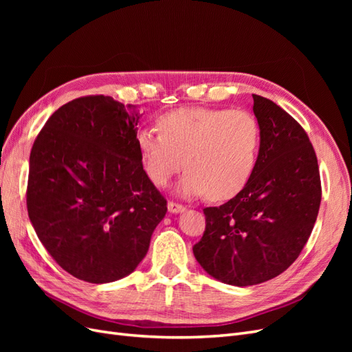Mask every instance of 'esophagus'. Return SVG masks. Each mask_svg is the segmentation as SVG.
<instances>
[{
    "label": "esophagus",
    "mask_w": 352,
    "mask_h": 352,
    "mask_svg": "<svg viewBox=\"0 0 352 352\" xmlns=\"http://www.w3.org/2000/svg\"><path fill=\"white\" fill-rule=\"evenodd\" d=\"M167 208H168L170 212H173V214H177V212H184L186 210L185 206L177 204V202H173V201H168Z\"/></svg>",
    "instance_id": "esophagus-1"
}]
</instances>
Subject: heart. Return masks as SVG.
I'll list each match as a JSON object with an SVG mask.
<instances>
[{"label": "heart", "mask_w": 352, "mask_h": 352, "mask_svg": "<svg viewBox=\"0 0 352 352\" xmlns=\"http://www.w3.org/2000/svg\"><path fill=\"white\" fill-rule=\"evenodd\" d=\"M157 129L142 127L135 142L145 172L158 186H167L186 167L177 190L184 197L208 194L229 199L250 182L258 162L261 127L242 109H177L157 119Z\"/></svg>", "instance_id": "heart-1"}]
</instances>
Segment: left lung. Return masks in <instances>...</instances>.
Segmentation results:
<instances>
[{
	"mask_svg": "<svg viewBox=\"0 0 352 352\" xmlns=\"http://www.w3.org/2000/svg\"><path fill=\"white\" fill-rule=\"evenodd\" d=\"M252 98L261 127L257 166L239 194L204 208L206 230L194 245L201 267L235 286L263 283L289 267L322 201L317 157L302 126L273 101Z\"/></svg>",
	"mask_w": 352,
	"mask_h": 352,
	"instance_id": "left-lung-1",
	"label": "left lung"
}]
</instances>
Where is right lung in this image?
<instances>
[{
    "label": "right lung",
    "instance_id": "right-lung-1",
    "mask_svg": "<svg viewBox=\"0 0 352 352\" xmlns=\"http://www.w3.org/2000/svg\"><path fill=\"white\" fill-rule=\"evenodd\" d=\"M140 111L104 95L52 113L29 158L28 214L52 258L74 278L109 283L150 248L167 201L145 173Z\"/></svg>",
    "mask_w": 352,
    "mask_h": 352
}]
</instances>
